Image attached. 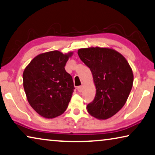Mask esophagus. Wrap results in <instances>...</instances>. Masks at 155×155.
<instances>
[{
	"label": "esophagus",
	"mask_w": 155,
	"mask_h": 155,
	"mask_svg": "<svg viewBox=\"0 0 155 155\" xmlns=\"http://www.w3.org/2000/svg\"><path fill=\"white\" fill-rule=\"evenodd\" d=\"M83 88H84V87L83 86H78L77 87V91L78 92H81L83 91Z\"/></svg>",
	"instance_id": "obj_1"
}]
</instances>
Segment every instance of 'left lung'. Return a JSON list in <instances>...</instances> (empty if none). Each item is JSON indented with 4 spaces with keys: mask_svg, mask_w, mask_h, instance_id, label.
Here are the masks:
<instances>
[{
    "mask_svg": "<svg viewBox=\"0 0 155 155\" xmlns=\"http://www.w3.org/2000/svg\"><path fill=\"white\" fill-rule=\"evenodd\" d=\"M78 55L91 70L96 87L94 100L87 106L88 114L107 120L117 114L127 100L134 74L125 58L111 48H80Z\"/></svg>",
    "mask_w": 155,
    "mask_h": 155,
    "instance_id": "left-lung-1",
    "label": "left lung"
}]
</instances>
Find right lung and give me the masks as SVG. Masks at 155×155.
Returning <instances> with one entry per match:
<instances>
[{
    "mask_svg": "<svg viewBox=\"0 0 155 155\" xmlns=\"http://www.w3.org/2000/svg\"><path fill=\"white\" fill-rule=\"evenodd\" d=\"M73 52L42 53L32 60L23 73V85L28 101L40 116L52 119L68 107L74 92L71 76L65 71Z\"/></svg>",
    "mask_w": 155,
    "mask_h": 155,
    "instance_id": "right-lung-1",
    "label": "right lung"
}]
</instances>
